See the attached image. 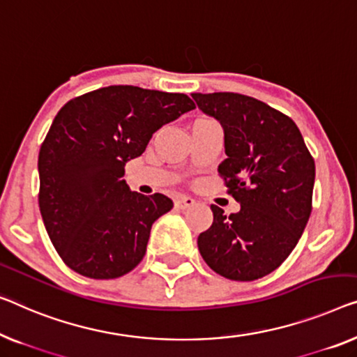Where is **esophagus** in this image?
Here are the masks:
<instances>
[{"label": "esophagus", "mask_w": 357, "mask_h": 357, "mask_svg": "<svg viewBox=\"0 0 357 357\" xmlns=\"http://www.w3.org/2000/svg\"><path fill=\"white\" fill-rule=\"evenodd\" d=\"M195 204L194 199H190V197L188 195H181L176 199V202H174V205H176V208L179 210H185L189 208V206H192Z\"/></svg>", "instance_id": "1"}]
</instances>
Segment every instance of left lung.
<instances>
[{
    "mask_svg": "<svg viewBox=\"0 0 357 357\" xmlns=\"http://www.w3.org/2000/svg\"><path fill=\"white\" fill-rule=\"evenodd\" d=\"M192 99L222 126L226 158L218 173L241 204L229 216L211 205L199 252L222 278L261 279L285 261L305 231L314 160L295 121L261 100L237 93H194Z\"/></svg>",
    "mask_w": 357,
    "mask_h": 357,
    "instance_id": "8db88e82",
    "label": "left lung"
}]
</instances>
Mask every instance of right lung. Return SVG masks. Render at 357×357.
Returning a JSON list of instances; mask_svg holds the SVG:
<instances>
[{
    "instance_id": "right-lung-1",
    "label": "right lung",
    "mask_w": 357,
    "mask_h": 357,
    "mask_svg": "<svg viewBox=\"0 0 357 357\" xmlns=\"http://www.w3.org/2000/svg\"><path fill=\"white\" fill-rule=\"evenodd\" d=\"M195 109L185 94L107 86L63 105L40 149V211L68 268L116 279L144 258L152 225L173 208L128 188L125 165L163 125Z\"/></svg>"
}]
</instances>
